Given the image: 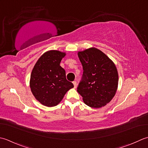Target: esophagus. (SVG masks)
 I'll use <instances>...</instances> for the list:
<instances>
[{
    "instance_id": "obj_1",
    "label": "esophagus",
    "mask_w": 148,
    "mask_h": 148,
    "mask_svg": "<svg viewBox=\"0 0 148 148\" xmlns=\"http://www.w3.org/2000/svg\"><path fill=\"white\" fill-rule=\"evenodd\" d=\"M73 85H74V87H75V88H76V87H77V85L76 81H73Z\"/></svg>"
}]
</instances>
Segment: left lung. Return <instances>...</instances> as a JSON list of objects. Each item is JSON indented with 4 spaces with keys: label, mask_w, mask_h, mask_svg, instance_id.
I'll list each match as a JSON object with an SVG mask.
<instances>
[{
    "label": "left lung",
    "mask_w": 148,
    "mask_h": 148,
    "mask_svg": "<svg viewBox=\"0 0 148 148\" xmlns=\"http://www.w3.org/2000/svg\"><path fill=\"white\" fill-rule=\"evenodd\" d=\"M83 67L77 91L87 106L100 108L115 96L118 86V73L109 57L96 48L78 52Z\"/></svg>",
    "instance_id": "obj_1"
}]
</instances>
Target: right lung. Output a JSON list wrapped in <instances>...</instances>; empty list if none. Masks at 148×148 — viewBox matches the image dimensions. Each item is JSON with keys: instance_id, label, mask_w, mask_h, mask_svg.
<instances>
[{"instance_id": "1", "label": "right lung", "mask_w": 148, "mask_h": 148, "mask_svg": "<svg viewBox=\"0 0 148 148\" xmlns=\"http://www.w3.org/2000/svg\"><path fill=\"white\" fill-rule=\"evenodd\" d=\"M65 56L66 53L59 50L47 51L32 69L30 87L35 98L45 106H56L66 92L74 87L66 80V71L60 66Z\"/></svg>"}]
</instances>
